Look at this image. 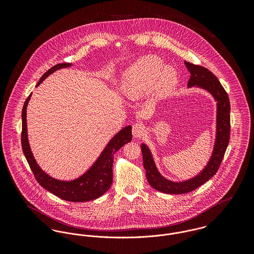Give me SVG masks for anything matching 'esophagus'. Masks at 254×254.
Returning <instances> with one entry per match:
<instances>
[{"label":"esophagus","mask_w":254,"mask_h":254,"mask_svg":"<svg viewBox=\"0 0 254 254\" xmlns=\"http://www.w3.org/2000/svg\"><path fill=\"white\" fill-rule=\"evenodd\" d=\"M132 133H133V136L135 138H139L141 136L144 135L145 133V129H144V126L140 123H136L133 125V128H132Z\"/></svg>","instance_id":"34e87169"}]
</instances>
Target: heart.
I'll use <instances>...</instances> for the list:
<instances>
[{
  "instance_id": "b5f03b06",
  "label": "heart",
  "mask_w": 254,
  "mask_h": 254,
  "mask_svg": "<svg viewBox=\"0 0 254 254\" xmlns=\"http://www.w3.org/2000/svg\"><path fill=\"white\" fill-rule=\"evenodd\" d=\"M177 82L174 68L164 66L154 56L140 59L123 76L122 90L131 99H138L153 88L158 94L168 93Z\"/></svg>"
}]
</instances>
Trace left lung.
<instances>
[{
  "label": "left lung",
  "mask_w": 254,
  "mask_h": 254,
  "mask_svg": "<svg viewBox=\"0 0 254 254\" xmlns=\"http://www.w3.org/2000/svg\"><path fill=\"white\" fill-rule=\"evenodd\" d=\"M185 64L190 73L188 86L197 85L202 87L209 91L217 100V137L212 157L205 169L193 179L183 183H174L163 178L158 173L148 148L145 145H141L145 175L149 185L159 191L172 194L190 192L206 183L216 174L229 145L231 134L230 101L227 92L219 82L217 77L201 65L188 62H185Z\"/></svg>",
  "instance_id": "obj_1"
}]
</instances>
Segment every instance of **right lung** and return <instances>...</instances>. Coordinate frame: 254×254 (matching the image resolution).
<instances>
[{
  "mask_svg": "<svg viewBox=\"0 0 254 254\" xmlns=\"http://www.w3.org/2000/svg\"><path fill=\"white\" fill-rule=\"evenodd\" d=\"M70 64H59L51 67L39 80L37 86L51 73L63 67L70 66ZM31 94L26 99L22 109V130H21V146L25 158L32 170L36 181L47 190L59 196L62 199L74 202L89 201L103 195L111 186L112 183V164L114 153L123 145L129 143L132 136V127L127 126L118 132L109 142L99 159L83 176L71 182H64L51 178L44 173L38 166L27 139L26 125V109Z\"/></svg>",
  "mask_w": 254,
  "mask_h": 254,
  "instance_id": "add662e5",
  "label": "right lung"
}]
</instances>
